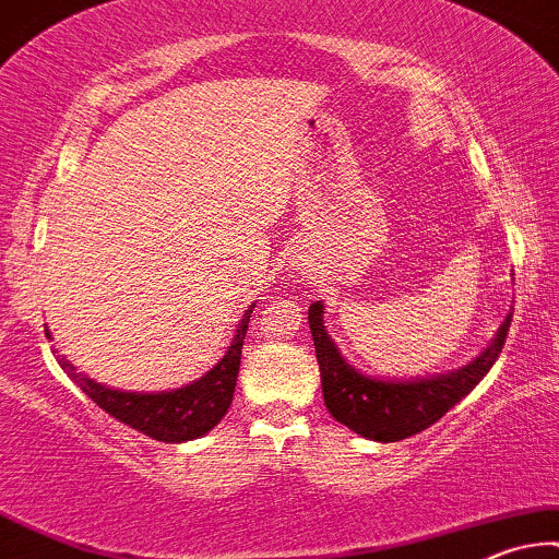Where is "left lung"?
Here are the masks:
<instances>
[{"label": "left lung", "instance_id": "1", "mask_svg": "<svg viewBox=\"0 0 559 559\" xmlns=\"http://www.w3.org/2000/svg\"><path fill=\"white\" fill-rule=\"evenodd\" d=\"M322 314V301H314L309 307V330H312L317 364H320L324 405L332 418L350 428L353 433L379 443L402 441V438L420 433L441 420L459 400L467 397L498 361L513 317H506L492 343L462 369L423 379H379L345 361L341 348L324 330Z\"/></svg>", "mask_w": 559, "mask_h": 559}]
</instances>
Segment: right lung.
<instances>
[{
    "label": "right lung",
    "mask_w": 559,
    "mask_h": 559,
    "mask_svg": "<svg viewBox=\"0 0 559 559\" xmlns=\"http://www.w3.org/2000/svg\"><path fill=\"white\" fill-rule=\"evenodd\" d=\"M252 309H255V304H250V307L245 309L242 320H239V328L235 332V337H231L224 358H218V364L209 373H203V377L195 379L193 384L180 386V390H112V386H105L100 381L90 379L87 373L76 371V366L69 364L63 356L56 358V361H59L61 369L69 373V379H72L97 407H103L105 413L112 415L116 420L126 423L129 428L165 443L193 441V438L206 436L209 430L227 415L231 397H235L239 358H242V343ZM46 335L51 337V332L46 330Z\"/></svg>",
    "instance_id": "obj_1"
}]
</instances>
